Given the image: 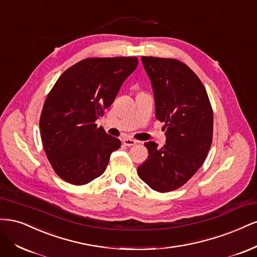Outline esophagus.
I'll list each match as a JSON object with an SVG mask.
<instances>
[{
	"label": "esophagus",
	"mask_w": 257,
	"mask_h": 257,
	"mask_svg": "<svg viewBox=\"0 0 257 257\" xmlns=\"http://www.w3.org/2000/svg\"><path fill=\"white\" fill-rule=\"evenodd\" d=\"M122 143L125 144L126 146H134V145H136L138 142H137L136 140H134V139L126 138V139H123V140H122Z\"/></svg>",
	"instance_id": "esophagus-1"
}]
</instances>
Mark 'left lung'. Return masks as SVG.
I'll use <instances>...</instances> for the list:
<instances>
[{"label":"left lung","instance_id":"8db88e82","mask_svg":"<svg viewBox=\"0 0 257 257\" xmlns=\"http://www.w3.org/2000/svg\"><path fill=\"white\" fill-rule=\"evenodd\" d=\"M152 81L156 118L164 122L167 142H147L148 158L138 175L155 191H174L191 178L208 154L213 113L206 89L186 64L175 59L142 56Z\"/></svg>","mask_w":257,"mask_h":257}]
</instances>
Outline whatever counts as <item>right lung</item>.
<instances>
[{
	"mask_svg": "<svg viewBox=\"0 0 257 257\" xmlns=\"http://www.w3.org/2000/svg\"><path fill=\"white\" fill-rule=\"evenodd\" d=\"M137 57H88L57 79L41 111L47 158L63 180L86 185L102 175L120 141L95 121L103 115L138 66Z\"/></svg>",
	"mask_w": 257,
	"mask_h": 257,
	"instance_id": "obj_1",
	"label": "right lung"
}]
</instances>
